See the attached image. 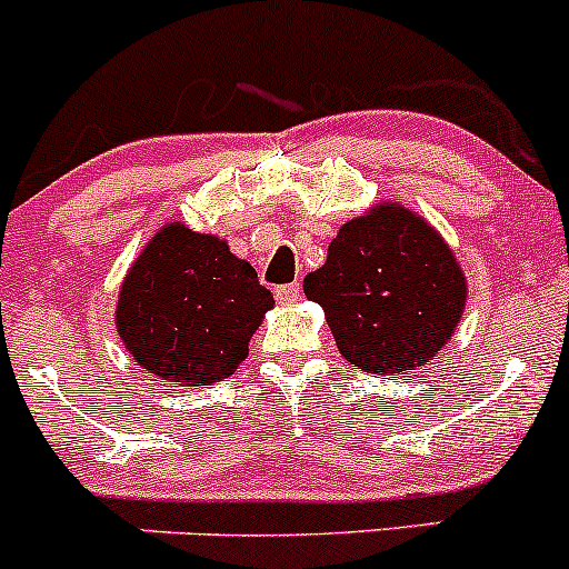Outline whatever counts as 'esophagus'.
I'll list each match as a JSON object with an SVG mask.
<instances>
[{
    "mask_svg": "<svg viewBox=\"0 0 569 569\" xmlns=\"http://www.w3.org/2000/svg\"><path fill=\"white\" fill-rule=\"evenodd\" d=\"M302 297V286L300 283H283L274 289V300L283 302V306H289V302H297Z\"/></svg>",
    "mask_w": 569,
    "mask_h": 569,
    "instance_id": "esophagus-1",
    "label": "esophagus"
}]
</instances>
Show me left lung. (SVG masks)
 <instances>
[{"label":"left lung","mask_w":569,"mask_h":569,"mask_svg":"<svg viewBox=\"0 0 569 569\" xmlns=\"http://www.w3.org/2000/svg\"><path fill=\"white\" fill-rule=\"evenodd\" d=\"M302 289L325 308L338 352L369 375L429 363L465 308L455 252L401 206H377L347 222Z\"/></svg>","instance_id":"obj_1"}]
</instances>
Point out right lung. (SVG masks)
I'll use <instances>...</instances> for the list:
<instances>
[{
  "instance_id": "add662e5",
  "label": "right lung",
  "mask_w": 569,
  "mask_h": 569,
  "mask_svg": "<svg viewBox=\"0 0 569 569\" xmlns=\"http://www.w3.org/2000/svg\"><path fill=\"white\" fill-rule=\"evenodd\" d=\"M272 306V291L222 239L173 222L126 274L118 332L151 375L173 386H206L237 371Z\"/></svg>"
}]
</instances>
